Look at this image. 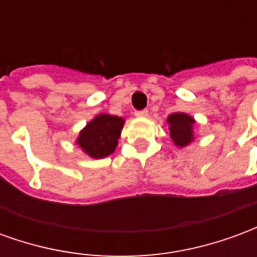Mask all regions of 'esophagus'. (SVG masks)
I'll use <instances>...</instances> for the list:
<instances>
[{
	"label": "esophagus",
	"instance_id": "obj_1",
	"mask_svg": "<svg viewBox=\"0 0 257 257\" xmlns=\"http://www.w3.org/2000/svg\"><path fill=\"white\" fill-rule=\"evenodd\" d=\"M135 115H136V117H139V118H145V117H147V115H149V111H147V110H139V111L135 112Z\"/></svg>",
	"mask_w": 257,
	"mask_h": 257
}]
</instances>
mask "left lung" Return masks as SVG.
<instances>
[{
	"mask_svg": "<svg viewBox=\"0 0 257 257\" xmlns=\"http://www.w3.org/2000/svg\"><path fill=\"white\" fill-rule=\"evenodd\" d=\"M167 122L169 123V132L173 143L179 147L190 145L194 140L193 126L195 121L193 117L186 112H173L168 117Z\"/></svg>",
	"mask_w": 257,
	"mask_h": 257,
	"instance_id": "left-lung-1",
	"label": "left lung"
}]
</instances>
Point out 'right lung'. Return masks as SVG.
I'll list each match as a JSON object with an SVG mask.
<instances>
[{
	"mask_svg": "<svg viewBox=\"0 0 257 257\" xmlns=\"http://www.w3.org/2000/svg\"><path fill=\"white\" fill-rule=\"evenodd\" d=\"M125 119L111 114H99L86 123L75 143L92 158H104L114 153Z\"/></svg>",
	"mask_w": 257,
	"mask_h": 257,
	"instance_id": "obj_1",
	"label": "right lung"
}]
</instances>
